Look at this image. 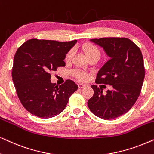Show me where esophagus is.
<instances>
[{"mask_svg":"<svg viewBox=\"0 0 154 154\" xmlns=\"http://www.w3.org/2000/svg\"><path fill=\"white\" fill-rule=\"evenodd\" d=\"M78 86H79V88H83L85 87V85H84V84H82V83H79V85H78Z\"/></svg>","mask_w":154,"mask_h":154,"instance_id":"esophagus-1","label":"esophagus"}]
</instances>
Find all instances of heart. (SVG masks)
Masks as SVG:
<instances>
[{"label": "heart", "mask_w": 154, "mask_h": 154, "mask_svg": "<svg viewBox=\"0 0 154 154\" xmlns=\"http://www.w3.org/2000/svg\"><path fill=\"white\" fill-rule=\"evenodd\" d=\"M82 49H83V52H85L86 56H87L88 58L92 57H100V50H99V48L97 47L95 45H94V44L89 43L83 44V45H82ZM74 54L75 50L73 49H73H71L68 52H67L66 57H65V61L67 62H70V61H71V60L73 59V56H74ZM73 74L81 80H85L87 79L88 78V74L84 72L74 71V72H73Z\"/></svg>", "instance_id": "heart-1"}]
</instances>
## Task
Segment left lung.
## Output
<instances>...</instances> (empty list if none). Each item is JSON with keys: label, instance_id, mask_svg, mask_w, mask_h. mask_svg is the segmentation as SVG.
<instances>
[{"label": "left lung", "instance_id": "left-lung-1", "mask_svg": "<svg viewBox=\"0 0 154 154\" xmlns=\"http://www.w3.org/2000/svg\"><path fill=\"white\" fill-rule=\"evenodd\" d=\"M90 41L103 48L110 59L97 75L96 83L109 84L112 90L91 87L94 95L88 102L90 110L104 120H111L126 113L140 96L144 82V60L140 48L126 38H102Z\"/></svg>", "mask_w": 154, "mask_h": 154}]
</instances>
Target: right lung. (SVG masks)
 I'll use <instances>...</instances> for the list:
<instances>
[{
	"label": "right lung",
	"mask_w": 154,
	"mask_h": 154,
	"mask_svg": "<svg viewBox=\"0 0 154 154\" xmlns=\"http://www.w3.org/2000/svg\"><path fill=\"white\" fill-rule=\"evenodd\" d=\"M77 40L59 42L31 39L22 44L14 57L12 77L21 103L31 114L49 119L64 111L69 99L78 90L73 81L57 85L50 73L65 66L64 59Z\"/></svg>",
	"instance_id": "1"
}]
</instances>
